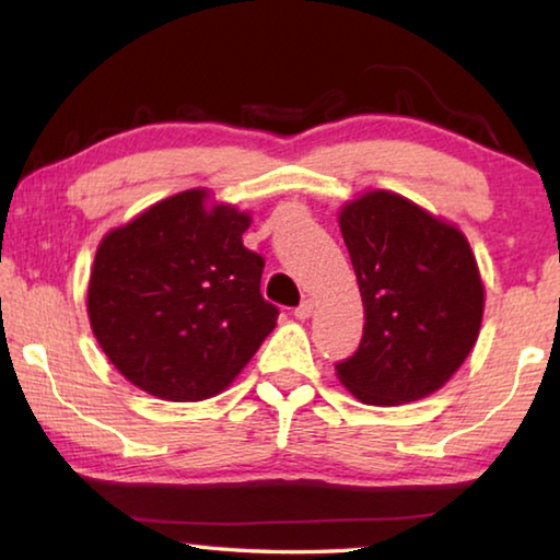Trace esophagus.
I'll return each mask as SVG.
<instances>
[{
	"label": "esophagus",
	"instance_id": "esophagus-1",
	"mask_svg": "<svg viewBox=\"0 0 560 560\" xmlns=\"http://www.w3.org/2000/svg\"><path fill=\"white\" fill-rule=\"evenodd\" d=\"M314 308H316V303H314V299H306L301 303V306L293 311V316H296L299 320H306V318H311L314 316Z\"/></svg>",
	"mask_w": 560,
	"mask_h": 560
}]
</instances>
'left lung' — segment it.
Listing matches in <instances>:
<instances>
[{"label": "left lung", "instance_id": "1", "mask_svg": "<svg viewBox=\"0 0 560 560\" xmlns=\"http://www.w3.org/2000/svg\"><path fill=\"white\" fill-rule=\"evenodd\" d=\"M363 299V338L336 365L363 405L422 400L459 371L479 338L485 281L467 236L390 189H368L338 212Z\"/></svg>", "mask_w": 560, "mask_h": 560}]
</instances>
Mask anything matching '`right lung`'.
Instances as JSON below:
<instances>
[{"label": "right lung", "mask_w": 560, "mask_h": 560, "mask_svg": "<svg viewBox=\"0 0 560 560\" xmlns=\"http://www.w3.org/2000/svg\"><path fill=\"white\" fill-rule=\"evenodd\" d=\"M249 224V212L192 187L103 236L86 311L128 383L167 402L207 400L277 328L259 291L264 259L242 244Z\"/></svg>", "instance_id": "add662e5"}]
</instances>
